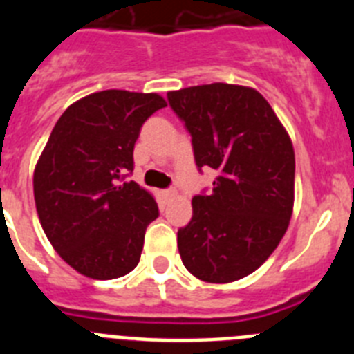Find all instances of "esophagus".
<instances>
[{"mask_svg": "<svg viewBox=\"0 0 354 354\" xmlns=\"http://www.w3.org/2000/svg\"><path fill=\"white\" fill-rule=\"evenodd\" d=\"M162 195L167 196V198H175V196H177V189H174V187H170V189H165V192H162Z\"/></svg>", "mask_w": 354, "mask_h": 354, "instance_id": "34e87169", "label": "esophagus"}]
</instances>
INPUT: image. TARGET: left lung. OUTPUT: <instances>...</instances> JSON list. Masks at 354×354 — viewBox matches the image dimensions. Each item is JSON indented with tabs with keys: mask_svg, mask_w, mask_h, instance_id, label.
Wrapping results in <instances>:
<instances>
[{
	"mask_svg": "<svg viewBox=\"0 0 354 354\" xmlns=\"http://www.w3.org/2000/svg\"><path fill=\"white\" fill-rule=\"evenodd\" d=\"M192 134L198 168L218 177L193 196L192 221L177 232L186 270L211 283L236 282L261 268L282 241L294 205V149L255 88L211 83L168 92Z\"/></svg>",
	"mask_w": 354,
	"mask_h": 354,
	"instance_id": "8db88e82",
	"label": "left lung"
}]
</instances>
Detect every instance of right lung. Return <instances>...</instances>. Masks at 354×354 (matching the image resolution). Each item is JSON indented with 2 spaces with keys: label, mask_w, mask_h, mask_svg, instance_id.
Segmentation results:
<instances>
[{
  "label": "right lung",
  "mask_w": 354,
  "mask_h": 354,
  "mask_svg": "<svg viewBox=\"0 0 354 354\" xmlns=\"http://www.w3.org/2000/svg\"><path fill=\"white\" fill-rule=\"evenodd\" d=\"M159 93L102 90L68 106L33 171L40 225L71 268L93 280L138 266L143 237L159 216L152 193L134 180L133 150L143 122L165 108Z\"/></svg>",
  "instance_id": "add662e5"
}]
</instances>
